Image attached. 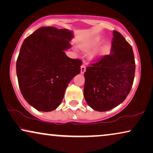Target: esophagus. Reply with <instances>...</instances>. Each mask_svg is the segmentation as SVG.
Returning a JSON list of instances; mask_svg holds the SVG:
<instances>
[{"label":"esophagus","instance_id":"34e87169","mask_svg":"<svg viewBox=\"0 0 153 153\" xmlns=\"http://www.w3.org/2000/svg\"><path fill=\"white\" fill-rule=\"evenodd\" d=\"M80 69H81V73H82V74H83V73H84L85 71H86V66H85V64H82V66H81V68H80Z\"/></svg>","mask_w":153,"mask_h":153}]
</instances>
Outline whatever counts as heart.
<instances>
[{
	"instance_id": "1",
	"label": "heart",
	"mask_w": 153,
	"mask_h": 153,
	"mask_svg": "<svg viewBox=\"0 0 153 153\" xmlns=\"http://www.w3.org/2000/svg\"><path fill=\"white\" fill-rule=\"evenodd\" d=\"M98 43H99V40L98 39L89 40L88 41L84 42V43L81 45V48H82V50H84L85 51H89L91 49L94 48Z\"/></svg>"
}]
</instances>
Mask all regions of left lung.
I'll use <instances>...</instances> for the list:
<instances>
[{
	"instance_id": "obj_1",
	"label": "left lung",
	"mask_w": 153,
	"mask_h": 153,
	"mask_svg": "<svg viewBox=\"0 0 153 153\" xmlns=\"http://www.w3.org/2000/svg\"><path fill=\"white\" fill-rule=\"evenodd\" d=\"M135 68L131 46L113 30L111 54L98 58L85 72L84 96L89 106L103 112L123 103L131 89Z\"/></svg>"
}]
</instances>
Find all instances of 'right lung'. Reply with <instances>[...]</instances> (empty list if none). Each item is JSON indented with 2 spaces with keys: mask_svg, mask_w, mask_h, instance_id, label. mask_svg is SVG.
<instances>
[{
  "mask_svg": "<svg viewBox=\"0 0 153 153\" xmlns=\"http://www.w3.org/2000/svg\"><path fill=\"white\" fill-rule=\"evenodd\" d=\"M73 37L67 29L44 26L22 45L16 64L18 83L24 99L38 111L55 110L70 81L80 73L82 61L64 52Z\"/></svg>",
  "mask_w": 153,
  "mask_h": 153,
  "instance_id": "1",
  "label": "right lung"
}]
</instances>
